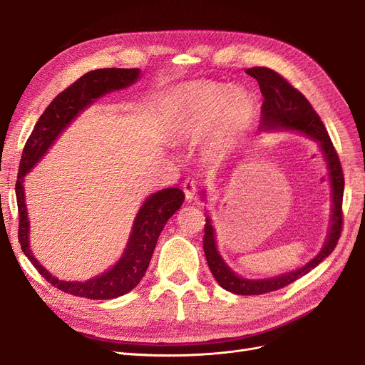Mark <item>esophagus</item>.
Masks as SVG:
<instances>
[{
    "instance_id": "1",
    "label": "esophagus",
    "mask_w": 365,
    "mask_h": 365,
    "mask_svg": "<svg viewBox=\"0 0 365 365\" xmlns=\"http://www.w3.org/2000/svg\"><path fill=\"white\" fill-rule=\"evenodd\" d=\"M182 190H184V195H185V200L187 201H193L196 200V195H197V182L196 181H185L184 185H182Z\"/></svg>"
}]
</instances>
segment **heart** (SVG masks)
Here are the masks:
<instances>
[{
    "label": "heart",
    "mask_w": 365,
    "mask_h": 365,
    "mask_svg": "<svg viewBox=\"0 0 365 365\" xmlns=\"http://www.w3.org/2000/svg\"><path fill=\"white\" fill-rule=\"evenodd\" d=\"M173 101L175 135L195 140L207 134L205 149L213 160L227 155L254 114V102L247 91L213 82L184 83Z\"/></svg>",
    "instance_id": "heart-1"
}]
</instances>
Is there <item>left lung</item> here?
Segmentation results:
<instances>
[{
  "label": "left lung",
  "instance_id": "obj_1",
  "mask_svg": "<svg viewBox=\"0 0 365 365\" xmlns=\"http://www.w3.org/2000/svg\"><path fill=\"white\" fill-rule=\"evenodd\" d=\"M245 73L257 81L260 93L263 96L260 129H291L302 132V134L307 135L309 138L315 140L327 163L329 180L330 185H332V217H330V228L324 247L304 267L291 272H284L282 275H277V277L250 280L240 277L235 271H231V268H228V264L220 257L217 251L212 220H210L208 216L205 217L207 224L204 228L202 244L208 268L212 271L216 282L224 289L237 295H260L282 289L284 286L303 277V275L314 269L317 264L322 263L335 250L342 230L344 175H342V168L338 153L334 148V143L330 140L323 121L319 120V115L315 113V109L309 103L307 98L286 81L284 77H282L279 73H275L271 68L252 67L245 70Z\"/></svg>",
  "mask_w": 365,
  "mask_h": 365
}]
</instances>
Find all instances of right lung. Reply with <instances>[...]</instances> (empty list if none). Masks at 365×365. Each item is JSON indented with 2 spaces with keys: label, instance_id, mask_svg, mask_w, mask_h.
Returning a JSON list of instances; mask_svg holds the SVG:
<instances>
[{
  "label": "right lung",
  "instance_id": "1",
  "mask_svg": "<svg viewBox=\"0 0 365 365\" xmlns=\"http://www.w3.org/2000/svg\"><path fill=\"white\" fill-rule=\"evenodd\" d=\"M138 77V68H101L83 74L81 79H77L67 90L53 98L33 128L24 146L15 187L19 212L18 240L33 267L50 284L62 292L90 298V300H109V298H117L134 289L145 277L164 225L184 202V192L176 187L152 193L138 210L128 245L120 260L111 269L86 282H63L56 279L35 259L30 250V224L27 219L24 176L46 155L61 132L85 108L90 106L98 97L135 83Z\"/></svg>",
  "mask_w": 365,
  "mask_h": 365
}]
</instances>
